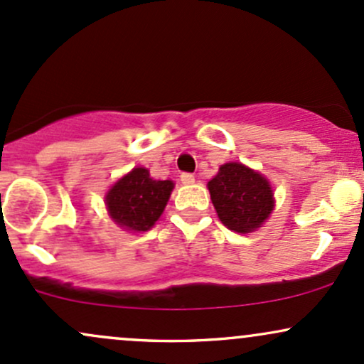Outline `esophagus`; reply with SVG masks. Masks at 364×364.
<instances>
[{
  "instance_id": "34e87169",
  "label": "esophagus",
  "mask_w": 364,
  "mask_h": 364,
  "mask_svg": "<svg viewBox=\"0 0 364 364\" xmlns=\"http://www.w3.org/2000/svg\"><path fill=\"white\" fill-rule=\"evenodd\" d=\"M181 183H183V185H193L195 176L191 173H183L181 174Z\"/></svg>"
}]
</instances>
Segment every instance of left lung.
<instances>
[{"label": "left lung", "mask_w": 364, "mask_h": 364, "mask_svg": "<svg viewBox=\"0 0 364 364\" xmlns=\"http://www.w3.org/2000/svg\"><path fill=\"white\" fill-rule=\"evenodd\" d=\"M207 186L220 223L235 232H253L274 210L269 179L241 162L220 166Z\"/></svg>", "instance_id": "left-lung-1"}]
</instances>
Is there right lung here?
I'll list each match as a JSON object with an SVG mask.
<instances>
[{
    "label": "right lung",
    "mask_w": 364,
    "mask_h": 364,
    "mask_svg": "<svg viewBox=\"0 0 364 364\" xmlns=\"http://www.w3.org/2000/svg\"><path fill=\"white\" fill-rule=\"evenodd\" d=\"M173 188L171 179H154L149 169L133 168L107 191V214L127 231H149L164 212Z\"/></svg>",
    "instance_id": "right-lung-1"
}]
</instances>
